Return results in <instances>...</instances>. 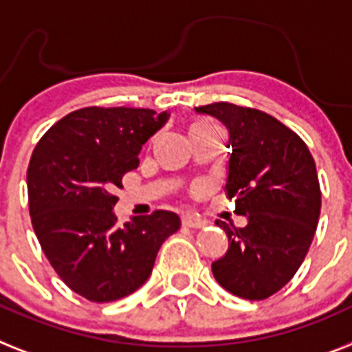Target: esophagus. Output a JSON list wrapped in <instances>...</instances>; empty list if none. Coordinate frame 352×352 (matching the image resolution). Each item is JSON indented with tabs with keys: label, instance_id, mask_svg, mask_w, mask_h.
Listing matches in <instances>:
<instances>
[{
	"label": "esophagus",
	"instance_id": "obj_1",
	"mask_svg": "<svg viewBox=\"0 0 352 352\" xmlns=\"http://www.w3.org/2000/svg\"><path fill=\"white\" fill-rule=\"evenodd\" d=\"M182 225L185 228H203L205 226V221L199 219V217H194V216H185L182 219Z\"/></svg>",
	"mask_w": 352,
	"mask_h": 352
}]
</instances>
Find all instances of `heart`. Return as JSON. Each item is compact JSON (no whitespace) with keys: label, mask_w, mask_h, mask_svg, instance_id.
Returning a JSON list of instances; mask_svg holds the SVG:
<instances>
[{"label":"heart","mask_w":352,"mask_h":352,"mask_svg":"<svg viewBox=\"0 0 352 352\" xmlns=\"http://www.w3.org/2000/svg\"><path fill=\"white\" fill-rule=\"evenodd\" d=\"M217 124H214L212 120H196L190 126V133H196V131H205V129H210V127H216Z\"/></svg>","instance_id":"b5f03b06"}]
</instances>
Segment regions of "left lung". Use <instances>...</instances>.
<instances>
[{
  "label": "left lung",
  "instance_id": "8db88e82",
  "mask_svg": "<svg viewBox=\"0 0 352 352\" xmlns=\"http://www.w3.org/2000/svg\"><path fill=\"white\" fill-rule=\"evenodd\" d=\"M196 111L228 127L226 194L248 217L245 228L216 221L228 250L212 274L232 295L264 300L292 280L315 237L322 207L315 160L295 131L261 109L212 102Z\"/></svg>",
  "mask_w": 352,
  "mask_h": 352
}]
</instances>
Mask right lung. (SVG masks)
I'll use <instances>...</instances> for the list:
<instances>
[{"label": "right lung", "instance_id": "1", "mask_svg": "<svg viewBox=\"0 0 352 352\" xmlns=\"http://www.w3.org/2000/svg\"><path fill=\"white\" fill-rule=\"evenodd\" d=\"M169 113L89 106L46 131L32 153L26 185L32 226L63 283L91 302H113L149 278L164 241L179 230L174 212L118 225L122 178Z\"/></svg>", "mask_w": 352, "mask_h": 352}]
</instances>
